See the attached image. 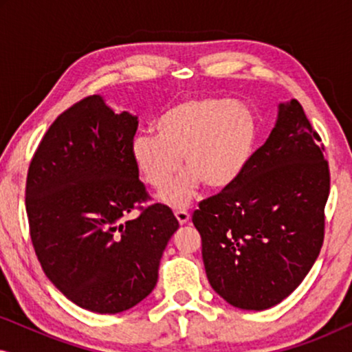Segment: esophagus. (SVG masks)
<instances>
[{
	"label": "esophagus",
	"instance_id": "obj_1",
	"mask_svg": "<svg viewBox=\"0 0 352 352\" xmlns=\"http://www.w3.org/2000/svg\"><path fill=\"white\" fill-rule=\"evenodd\" d=\"M175 216H176L177 223H179L181 226L187 224V223H189V219H190V214L187 213L186 210H176V211H175Z\"/></svg>",
	"mask_w": 352,
	"mask_h": 352
}]
</instances>
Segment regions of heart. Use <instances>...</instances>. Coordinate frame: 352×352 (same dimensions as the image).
I'll use <instances>...</instances> for the list:
<instances>
[{
	"instance_id": "b5f03b06",
	"label": "heart",
	"mask_w": 352,
	"mask_h": 352,
	"mask_svg": "<svg viewBox=\"0 0 352 352\" xmlns=\"http://www.w3.org/2000/svg\"><path fill=\"white\" fill-rule=\"evenodd\" d=\"M155 133L133 138L134 168L147 186L160 190L180 169L182 157L188 170L167 185L160 201L184 208L204 182L223 190L240 179L256 151L259 126L253 110L242 102L194 98L168 109L157 120Z\"/></svg>"
}]
</instances>
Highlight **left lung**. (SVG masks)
Wrapping results in <instances>:
<instances>
[{
	"label": "left lung",
	"instance_id": "1",
	"mask_svg": "<svg viewBox=\"0 0 352 352\" xmlns=\"http://www.w3.org/2000/svg\"><path fill=\"white\" fill-rule=\"evenodd\" d=\"M322 152L301 104H278L276 126L240 179L194 211L206 277L229 305L269 309L311 271L330 192Z\"/></svg>",
	"mask_w": 352,
	"mask_h": 352
}]
</instances>
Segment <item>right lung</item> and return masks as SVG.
I'll use <instances>...</instances> for the list:
<instances>
[{
	"mask_svg": "<svg viewBox=\"0 0 352 352\" xmlns=\"http://www.w3.org/2000/svg\"><path fill=\"white\" fill-rule=\"evenodd\" d=\"M138 117L89 96L56 118L30 162L25 206L33 248L47 278L70 301L99 314L141 302L179 223L147 200L131 160Z\"/></svg>",
	"mask_w": 352,
	"mask_h": 352,
	"instance_id": "1",
	"label": "right lung"
}]
</instances>
